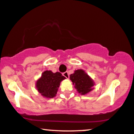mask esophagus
I'll return each instance as SVG.
<instances>
[{
  "label": "esophagus",
  "instance_id": "esophagus-1",
  "mask_svg": "<svg viewBox=\"0 0 134 134\" xmlns=\"http://www.w3.org/2000/svg\"><path fill=\"white\" fill-rule=\"evenodd\" d=\"M63 76H65L66 78H67V79H69V73H68V72H63Z\"/></svg>",
  "mask_w": 134,
  "mask_h": 134
}]
</instances>
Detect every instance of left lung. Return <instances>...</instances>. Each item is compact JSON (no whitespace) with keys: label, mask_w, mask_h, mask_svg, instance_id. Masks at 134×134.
I'll use <instances>...</instances> for the list:
<instances>
[{"label":"left lung","mask_w":134,"mask_h":134,"mask_svg":"<svg viewBox=\"0 0 134 134\" xmlns=\"http://www.w3.org/2000/svg\"><path fill=\"white\" fill-rule=\"evenodd\" d=\"M70 80L78 93L82 95L90 92L94 85L93 80L83 69L74 71V72L70 75Z\"/></svg>","instance_id":"left-lung-1"}]
</instances>
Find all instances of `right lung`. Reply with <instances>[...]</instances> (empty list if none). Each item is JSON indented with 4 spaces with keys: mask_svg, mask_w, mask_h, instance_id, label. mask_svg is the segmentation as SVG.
Masks as SVG:
<instances>
[{
    "mask_svg": "<svg viewBox=\"0 0 134 134\" xmlns=\"http://www.w3.org/2000/svg\"><path fill=\"white\" fill-rule=\"evenodd\" d=\"M65 79L59 72L54 73L51 71H45L36 81V88L43 97L52 98L56 96L60 82Z\"/></svg>",
    "mask_w": 134,
    "mask_h": 134,
    "instance_id": "add662e5",
    "label": "right lung"
}]
</instances>
